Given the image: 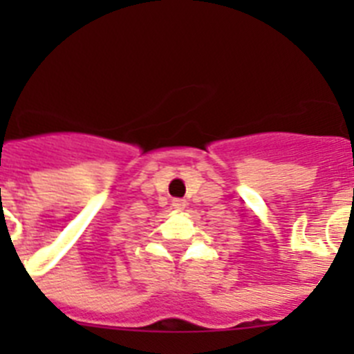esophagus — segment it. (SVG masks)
Returning a JSON list of instances; mask_svg holds the SVG:
<instances>
[{
    "instance_id": "1",
    "label": "esophagus",
    "mask_w": 354,
    "mask_h": 354,
    "mask_svg": "<svg viewBox=\"0 0 354 354\" xmlns=\"http://www.w3.org/2000/svg\"><path fill=\"white\" fill-rule=\"evenodd\" d=\"M171 205H174V209H177V211H183V209L186 207V202L180 198H175L174 202H171Z\"/></svg>"
}]
</instances>
